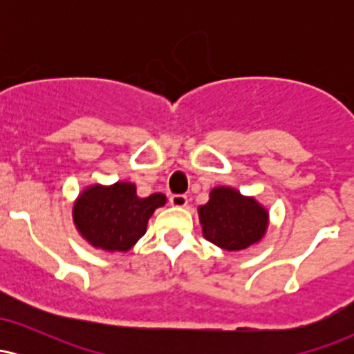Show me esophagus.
<instances>
[{"mask_svg":"<svg viewBox=\"0 0 354 354\" xmlns=\"http://www.w3.org/2000/svg\"><path fill=\"white\" fill-rule=\"evenodd\" d=\"M169 203H171V206H174V208H185L188 205V198L185 194H173L169 198Z\"/></svg>","mask_w":354,"mask_h":354,"instance_id":"esophagus-1","label":"esophagus"}]
</instances>
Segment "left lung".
I'll return each mask as SVG.
<instances>
[{
    "mask_svg": "<svg viewBox=\"0 0 354 354\" xmlns=\"http://www.w3.org/2000/svg\"><path fill=\"white\" fill-rule=\"evenodd\" d=\"M203 236L226 251H243L258 245L270 226V213L254 196L231 186H216L209 200L198 208Z\"/></svg>",
    "mask_w": 354,
    "mask_h": 354,
    "instance_id": "8db88e82",
    "label": "left lung"
}]
</instances>
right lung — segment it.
<instances>
[{"mask_svg":"<svg viewBox=\"0 0 354 354\" xmlns=\"http://www.w3.org/2000/svg\"><path fill=\"white\" fill-rule=\"evenodd\" d=\"M165 205L163 193L138 196L135 183L116 181L108 186L95 183L73 203V223L81 238L96 250L129 251L143 238L154 209Z\"/></svg>","mask_w":354,"mask_h":354,"instance_id":"add662e5","label":"right lung"}]
</instances>
